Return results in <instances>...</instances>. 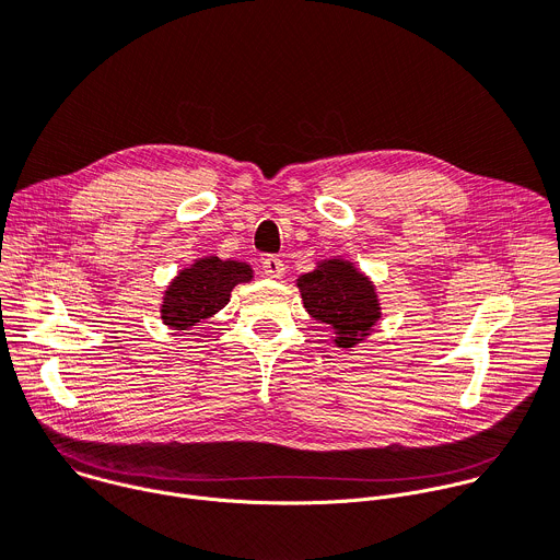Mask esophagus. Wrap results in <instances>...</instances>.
Returning a JSON list of instances; mask_svg holds the SVG:
<instances>
[{
	"label": "esophagus",
	"mask_w": 560,
	"mask_h": 560,
	"mask_svg": "<svg viewBox=\"0 0 560 560\" xmlns=\"http://www.w3.org/2000/svg\"><path fill=\"white\" fill-rule=\"evenodd\" d=\"M261 268L268 277L272 279H281L285 275V264L277 257V255H268L264 261H261Z\"/></svg>",
	"instance_id": "obj_1"
}]
</instances>
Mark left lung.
Returning a JSON list of instances; mask_svg holds the SVG:
<instances>
[{
    "label": "left lung",
    "instance_id": "left-lung-1",
    "mask_svg": "<svg viewBox=\"0 0 560 560\" xmlns=\"http://www.w3.org/2000/svg\"><path fill=\"white\" fill-rule=\"evenodd\" d=\"M305 310L335 330L339 348H354L378 322L381 307L372 281L350 261L328 259L296 279Z\"/></svg>",
    "mask_w": 560,
    "mask_h": 560
}]
</instances>
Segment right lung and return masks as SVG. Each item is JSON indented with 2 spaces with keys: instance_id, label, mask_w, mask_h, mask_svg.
<instances>
[{
  "instance_id": "add662e5",
  "label": "right lung",
  "mask_w": 560,
  "mask_h": 560,
  "mask_svg": "<svg viewBox=\"0 0 560 560\" xmlns=\"http://www.w3.org/2000/svg\"><path fill=\"white\" fill-rule=\"evenodd\" d=\"M253 279V268L242 261L206 257L182 270L166 290L162 318L168 328L190 330L217 314L230 301L236 283Z\"/></svg>"
}]
</instances>
